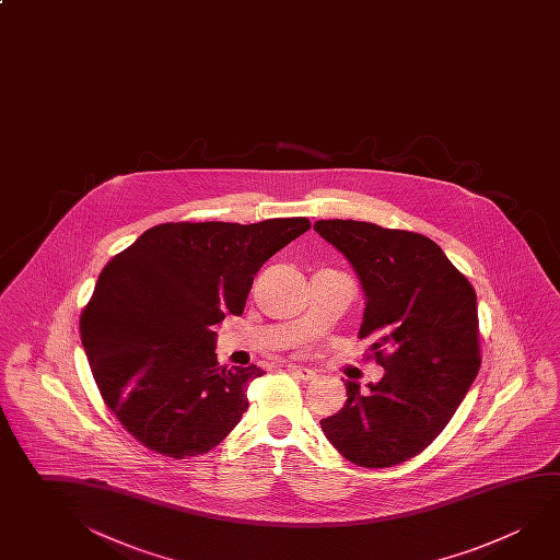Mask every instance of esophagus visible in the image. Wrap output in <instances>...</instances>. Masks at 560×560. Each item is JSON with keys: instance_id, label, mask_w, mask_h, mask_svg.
<instances>
[{"instance_id": "1", "label": "esophagus", "mask_w": 560, "mask_h": 560, "mask_svg": "<svg viewBox=\"0 0 560 560\" xmlns=\"http://www.w3.org/2000/svg\"><path fill=\"white\" fill-rule=\"evenodd\" d=\"M287 370L293 373L294 377L304 380V382H308V380H314V377H316V373H314L313 370H308V368H304V365H287Z\"/></svg>"}]
</instances>
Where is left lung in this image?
<instances>
[{"label":"left lung","instance_id":"left-lung-1","mask_svg":"<svg viewBox=\"0 0 560 560\" xmlns=\"http://www.w3.org/2000/svg\"><path fill=\"white\" fill-rule=\"evenodd\" d=\"M314 230L360 277V338H372L385 370L368 392L346 382V405L320 427L346 460L389 468L441 434L478 375L476 291L422 234L355 220H318Z\"/></svg>","mask_w":560,"mask_h":560}]
</instances>
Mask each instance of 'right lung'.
I'll list each match as a JSON object with an SVG mask.
<instances>
[{
  "instance_id": "obj_1",
  "label": "right lung",
  "mask_w": 560,
  "mask_h": 560,
  "mask_svg": "<svg viewBox=\"0 0 560 560\" xmlns=\"http://www.w3.org/2000/svg\"><path fill=\"white\" fill-rule=\"evenodd\" d=\"M308 228V218L168 222L102 269L80 338L102 399L149 451L207 454L240 422L264 370L220 365L217 326L244 313L257 271Z\"/></svg>"
}]
</instances>
